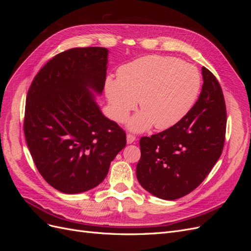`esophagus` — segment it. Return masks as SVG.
Here are the masks:
<instances>
[{"label": "esophagus", "mask_w": 251, "mask_h": 251, "mask_svg": "<svg viewBox=\"0 0 251 251\" xmlns=\"http://www.w3.org/2000/svg\"><path fill=\"white\" fill-rule=\"evenodd\" d=\"M135 140H136V137H135V136H134L133 134H127V135H126V142H127L128 144L133 143Z\"/></svg>", "instance_id": "1"}]
</instances>
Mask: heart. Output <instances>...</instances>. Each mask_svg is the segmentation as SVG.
I'll return each mask as SVG.
<instances>
[{
  "label": "heart",
  "instance_id": "b5f03b06",
  "mask_svg": "<svg viewBox=\"0 0 251 251\" xmlns=\"http://www.w3.org/2000/svg\"><path fill=\"white\" fill-rule=\"evenodd\" d=\"M201 87L198 70L172 56L148 55L119 68L117 78L108 77L104 92L112 117L123 123L137 105L141 112L128 127L141 132L151 126L169 128L192 109Z\"/></svg>",
  "mask_w": 251,
  "mask_h": 251
}]
</instances>
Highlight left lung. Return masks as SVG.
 <instances>
[{"mask_svg":"<svg viewBox=\"0 0 251 251\" xmlns=\"http://www.w3.org/2000/svg\"><path fill=\"white\" fill-rule=\"evenodd\" d=\"M199 100L179 123L165 131L141 137L136 176L158 198L176 200L198 187L222 154L226 107L221 86L202 68Z\"/></svg>","mask_w":251,"mask_h":251,"instance_id":"8db88e82","label":"left lung"}]
</instances>
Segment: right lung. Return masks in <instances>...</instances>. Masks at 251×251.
I'll return each mask as SVG.
<instances>
[{"label":"right lung","mask_w":251,"mask_h":251,"mask_svg":"<svg viewBox=\"0 0 251 251\" xmlns=\"http://www.w3.org/2000/svg\"><path fill=\"white\" fill-rule=\"evenodd\" d=\"M109 50L72 48L45 65L28 90L24 133L34 164L52 187L87 192L103 181L126 144V132L95 102L107 76Z\"/></svg>","instance_id":"add662e5"}]
</instances>
